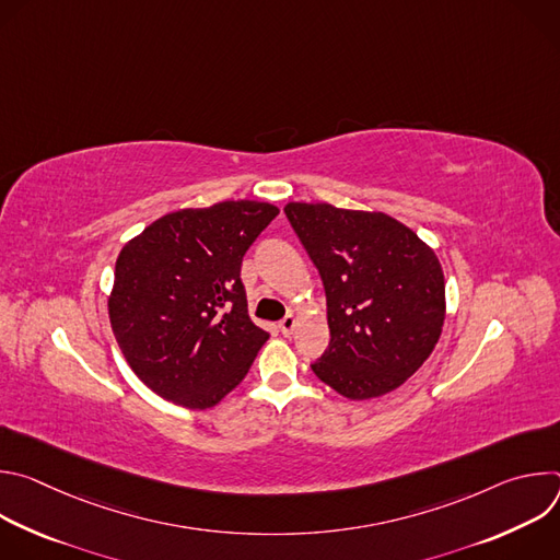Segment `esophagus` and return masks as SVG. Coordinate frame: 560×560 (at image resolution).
I'll return each instance as SVG.
<instances>
[{"label": "esophagus", "instance_id": "34e87169", "mask_svg": "<svg viewBox=\"0 0 560 560\" xmlns=\"http://www.w3.org/2000/svg\"><path fill=\"white\" fill-rule=\"evenodd\" d=\"M294 326H296V316L294 314H285L281 322H279V330L285 335V337H290L292 332H294Z\"/></svg>", "mask_w": 560, "mask_h": 560}]
</instances>
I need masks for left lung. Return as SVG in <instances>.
Returning <instances> with one entry per match:
<instances>
[{
	"label": "left lung",
	"mask_w": 560,
	"mask_h": 560,
	"mask_svg": "<svg viewBox=\"0 0 560 560\" xmlns=\"http://www.w3.org/2000/svg\"><path fill=\"white\" fill-rule=\"evenodd\" d=\"M283 210L326 288L330 346L312 372L352 401L406 383L443 330L434 250L383 212L294 201Z\"/></svg>",
	"instance_id": "8db88e82"
}]
</instances>
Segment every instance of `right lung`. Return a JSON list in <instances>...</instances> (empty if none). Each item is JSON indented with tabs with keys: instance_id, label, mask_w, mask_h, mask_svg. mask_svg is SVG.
Here are the masks:
<instances>
[{
	"instance_id": "1",
	"label": "right lung",
	"mask_w": 560,
	"mask_h": 560,
	"mask_svg": "<svg viewBox=\"0 0 560 560\" xmlns=\"http://www.w3.org/2000/svg\"><path fill=\"white\" fill-rule=\"evenodd\" d=\"M277 214L272 203L248 199L186 208L121 248L110 326L152 392L206 410L244 381L270 335L248 316L242 261Z\"/></svg>"
}]
</instances>
